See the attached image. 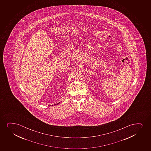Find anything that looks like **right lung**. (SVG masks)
<instances>
[{
	"instance_id": "add662e5",
	"label": "right lung",
	"mask_w": 151,
	"mask_h": 151,
	"mask_svg": "<svg viewBox=\"0 0 151 151\" xmlns=\"http://www.w3.org/2000/svg\"><path fill=\"white\" fill-rule=\"evenodd\" d=\"M60 102H58V103H56V104H54V105H57L59 104H60ZM50 106H51V105H50ZM52 106H53V105H52Z\"/></svg>"
}]
</instances>
